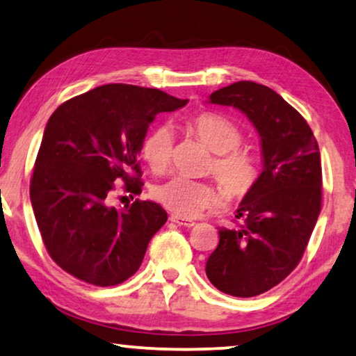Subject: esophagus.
<instances>
[{
    "mask_svg": "<svg viewBox=\"0 0 356 356\" xmlns=\"http://www.w3.org/2000/svg\"><path fill=\"white\" fill-rule=\"evenodd\" d=\"M170 221L178 224V226H184V227H193L195 226V222L193 220H188V218H183V216H177V215H172L170 216Z\"/></svg>",
    "mask_w": 356,
    "mask_h": 356,
    "instance_id": "esophagus-1",
    "label": "esophagus"
}]
</instances>
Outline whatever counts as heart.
I'll use <instances>...</instances> for the list:
<instances>
[{
  "label": "heart",
  "mask_w": 356,
  "mask_h": 356,
  "mask_svg": "<svg viewBox=\"0 0 356 356\" xmlns=\"http://www.w3.org/2000/svg\"><path fill=\"white\" fill-rule=\"evenodd\" d=\"M189 127L197 138L215 152L213 173L224 194L234 199L248 194L258 181L259 165L248 151L238 149L242 130L227 118L205 113L193 119ZM173 152V130L170 125H156L143 140L141 154L154 172L165 170ZM152 197L177 216L194 218L215 205L216 195L210 184L175 175L152 188Z\"/></svg>",
  "instance_id": "obj_1"
}]
</instances>
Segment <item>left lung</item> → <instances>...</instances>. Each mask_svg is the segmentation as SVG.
Here are the masks:
<instances>
[{
	"label": "left lung",
	"mask_w": 356,
	"mask_h": 356,
	"mask_svg": "<svg viewBox=\"0 0 356 356\" xmlns=\"http://www.w3.org/2000/svg\"><path fill=\"white\" fill-rule=\"evenodd\" d=\"M209 103L234 106L261 141L262 172L240 202L238 229H220L207 259L211 285L235 298L269 291L302 258L321 210V159L305 119L270 87L238 81L213 92Z\"/></svg>",
	"instance_id": "left-lung-1"
}]
</instances>
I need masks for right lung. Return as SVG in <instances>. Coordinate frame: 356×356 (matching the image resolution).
Listing matches in <instances>:
<instances>
[{"mask_svg":"<svg viewBox=\"0 0 356 356\" xmlns=\"http://www.w3.org/2000/svg\"><path fill=\"white\" fill-rule=\"evenodd\" d=\"M186 103L157 89L105 84L54 111L30 199L49 254L70 275L113 286L138 270L167 211L151 200L121 210L108 202L119 181L127 193H141L138 154L149 124Z\"/></svg>","mask_w":356,"mask_h":356,"instance_id":"right-lung-1","label":"right lung"}]
</instances>
